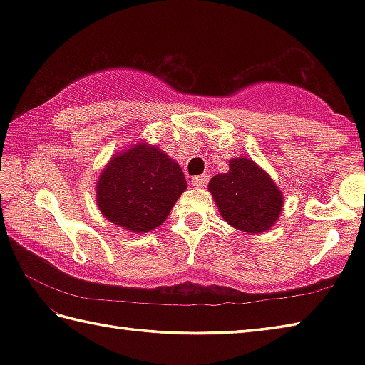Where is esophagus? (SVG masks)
I'll list each match as a JSON object with an SVG mask.
<instances>
[{"mask_svg":"<svg viewBox=\"0 0 365 365\" xmlns=\"http://www.w3.org/2000/svg\"><path fill=\"white\" fill-rule=\"evenodd\" d=\"M208 183V174H202V175H196L191 178V185L192 187H197V188H204L205 185Z\"/></svg>","mask_w":365,"mask_h":365,"instance_id":"esophagus-1","label":"esophagus"}]
</instances>
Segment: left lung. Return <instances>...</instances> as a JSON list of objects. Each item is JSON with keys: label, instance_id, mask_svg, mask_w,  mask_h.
Masks as SVG:
<instances>
[{"label": "left lung", "instance_id": "1", "mask_svg": "<svg viewBox=\"0 0 365 365\" xmlns=\"http://www.w3.org/2000/svg\"><path fill=\"white\" fill-rule=\"evenodd\" d=\"M208 191L222 220L247 234L268 230L284 205V196L273 178L246 157L232 158L229 173L212 177Z\"/></svg>", "mask_w": 365, "mask_h": 365}]
</instances>
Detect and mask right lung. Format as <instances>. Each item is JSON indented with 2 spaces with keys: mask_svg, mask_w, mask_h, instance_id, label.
I'll return each mask as SVG.
<instances>
[{
  "mask_svg": "<svg viewBox=\"0 0 365 365\" xmlns=\"http://www.w3.org/2000/svg\"><path fill=\"white\" fill-rule=\"evenodd\" d=\"M187 187L178 163L157 145L139 143L105 166L96 185L97 205L115 226L145 234L165 222Z\"/></svg>",
  "mask_w": 365,
  "mask_h": 365,
  "instance_id": "1",
  "label": "right lung"
}]
</instances>
